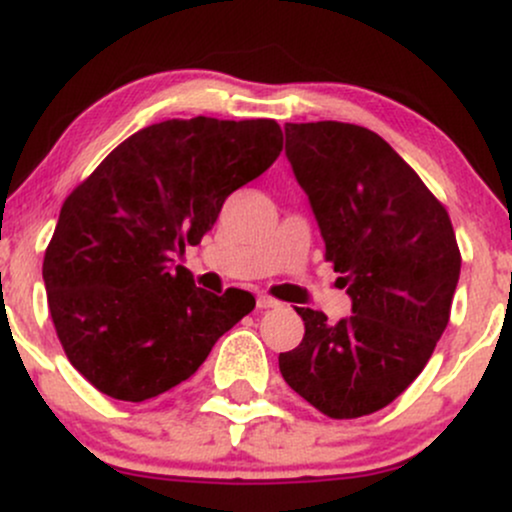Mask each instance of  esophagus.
Listing matches in <instances>:
<instances>
[{"label":"esophagus","instance_id":"1","mask_svg":"<svg viewBox=\"0 0 512 512\" xmlns=\"http://www.w3.org/2000/svg\"><path fill=\"white\" fill-rule=\"evenodd\" d=\"M279 301H276V298H272V296H257V308L260 310H269V308H279Z\"/></svg>","mask_w":512,"mask_h":512}]
</instances>
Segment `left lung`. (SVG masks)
Instances as JSON below:
<instances>
[{
  "instance_id": "1",
  "label": "left lung",
  "mask_w": 512,
  "mask_h": 512,
  "mask_svg": "<svg viewBox=\"0 0 512 512\" xmlns=\"http://www.w3.org/2000/svg\"><path fill=\"white\" fill-rule=\"evenodd\" d=\"M286 156L310 199L351 313L296 308L305 334L279 354L291 390L330 419L387 407L414 383L450 320L460 248L448 211L402 156L349 122H286Z\"/></svg>"
}]
</instances>
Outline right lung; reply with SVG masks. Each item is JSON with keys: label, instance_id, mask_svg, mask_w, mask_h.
Wrapping results in <instances>:
<instances>
[{"label": "right lung", "instance_id": "obj_1", "mask_svg": "<svg viewBox=\"0 0 512 512\" xmlns=\"http://www.w3.org/2000/svg\"><path fill=\"white\" fill-rule=\"evenodd\" d=\"M284 146L274 120H166L139 129L64 199L43 279L69 363L103 395L144 402L180 385L255 308L195 286L175 255Z\"/></svg>", "mask_w": 512, "mask_h": 512}]
</instances>
